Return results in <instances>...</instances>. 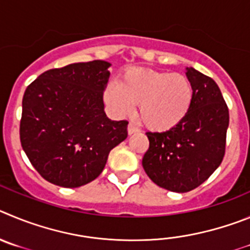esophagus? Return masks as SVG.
Returning a JSON list of instances; mask_svg holds the SVG:
<instances>
[{
  "label": "esophagus",
  "mask_w": 250,
  "mask_h": 250,
  "mask_svg": "<svg viewBox=\"0 0 250 250\" xmlns=\"http://www.w3.org/2000/svg\"><path fill=\"white\" fill-rule=\"evenodd\" d=\"M137 132H139L138 128H137L134 125H132V123H129V125H128V134L132 136V134L137 133Z\"/></svg>",
  "instance_id": "1"
}]
</instances>
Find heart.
<instances>
[{"mask_svg": "<svg viewBox=\"0 0 250 250\" xmlns=\"http://www.w3.org/2000/svg\"><path fill=\"white\" fill-rule=\"evenodd\" d=\"M193 98V84L187 76L149 68L127 69L118 84L109 83L103 91V101L114 116H130L138 104L139 120L153 132H168L181 125Z\"/></svg>", "mask_w": 250, "mask_h": 250, "instance_id": "b5f03b06", "label": "heart"}]
</instances>
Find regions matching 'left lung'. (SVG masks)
<instances>
[{
  "mask_svg": "<svg viewBox=\"0 0 250 250\" xmlns=\"http://www.w3.org/2000/svg\"><path fill=\"white\" fill-rule=\"evenodd\" d=\"M194 98L186 120L168 132H147L143 168L157 186L186 193L201 186L226 153L229 112L217 83L193 67L186 68Z\"/></svg>",
  "mask_w": 250,
  "mask_h": 250,
  "instance_id": "8db88e82",
  "label": "left lung"
}]
</instances>
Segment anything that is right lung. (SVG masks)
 <instances>
[{
    "instance_id": "obj_1",
    "label": "right lung",
    "mask_w": 250,
    "mask_h": 250,
    "mask_svg": "<svg viewBox=\"0 0 250 250\" xmlns=\"http://www.w3.org/2000/svg\"><path fill=\"white\" fill-rule=\"evenodd\" d=\"M109 67L96 60L49 69L24 91L21 145L49 183L64 188L89 183L127 138V121H111L104 112Z\"/></svg>"
}]
</instances>
